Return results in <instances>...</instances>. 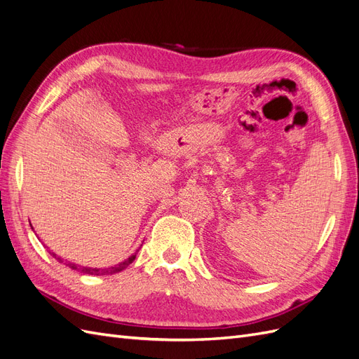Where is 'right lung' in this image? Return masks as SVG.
<instances>
[{
  "instance_id": "1",
  "label": "right lung",
  "mask_w": 359,
  "mask_h": 359,
  "mask_svg": "<svg viewBox=\"0 0 359 359\" xmlns=\"http://www.w3.org/2000/svg\"><path fill=\"white\" fill-rule=\"evenodd\" d=\"M53 256H55V255H53ZM55 257H57V256H55ZM135 257H136V255L130 256L128 259H126V260H124V262L118 264V265H115V266L107 268V269H97V268H88V266H82V268H78V266H76L74 264H70V262H67L66 265H67V266H70L72 269H76V271H82L83 274H90V276H106V274H115V273H119V271H123L124 268H127L130 264L133 262ZM58 260H60V262H62V260H61L60 257H58Z\"/></svg>"
}]
</instances>
